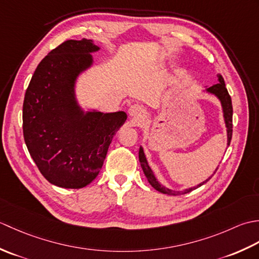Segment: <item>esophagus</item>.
<instances>
[{
    "instance_id": "obj_1",
    "label": "esophagus",
    "mask_w": 259,
    "mask_h": 259,
    "mask_svg": "<svg viewBox=\"0 0 259 259\" xmlns=\"http://www.w3.org/2000/svg\"><path fill=\"white\" fill-rule=\"evenodd\" d=\"M128 113L131 118L140 119L144 115V109H142L139 104H133L128 110Z\"/></svg>"
}]
</instances>
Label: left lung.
I'll list each match as a JSON object with an SVG mask.
<instances>
[{
	"label": "left lung",
	"instance_id": "1",
	"mask_svg": "<svg viewBox=\"0 0 259 259\" xmlns=\"http://www.w3.org/2000/svg\"><path fill=\"white\" fill-rule=\"evenodd\" d=\"M217 80H218V83L213 84L209 88H206L205 90H202V92H206L209 93V95H212L216 97L219 102H221V106H222V110H223V117H224V121H225V126H226V133H227V146L230 145V140H232V135H233V106H232V98H230L229 93L226 89V85H225V81L223 79V76L221 74H217ZM139 161L141 164V168L144 170V174L147 177V180L149 181V184L155 188L156 190L162 192V194H167V195H172V196H178V195H185V194H188L191 190H195L197 188H199L200 186H202L203 184H206L207 181L210 179L213 174L217 171L218 167L214 170L213 174L211 176H209V177L203 180L202 183L198 184L197 186L194 187H190V188H186L183 190H174V189H170L168 187L163 186L162 184H160L158 181V179L156 178L155 174H153L152 169L150 168L149 163H148L147 160V157L145 155V151H144V148L142 146H140V149H139Z\"/></svg>",
	"mask_w": 259,
	"mask_h": 259
}]
</instances>
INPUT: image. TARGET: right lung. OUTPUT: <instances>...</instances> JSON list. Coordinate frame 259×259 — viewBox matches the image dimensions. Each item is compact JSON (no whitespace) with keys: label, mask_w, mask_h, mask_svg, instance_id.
I'll return each instance as SVG.
<instances>
[{"label":"right lung","mask_w":259,"mask_h":259,"mask_svg":"<svg viewBox=\"0 0 259 259\" xmlns=\"http://www.w3.org/2000/svg\"><path fill=\"white\" fill-rule=\"evenodd\" d=\"M92 40H69L38 63L23 102V135L30 155L49 183L68 189L91 184L100 172L124 111L83 108L75 93L79 76L99 52Z\"/></svg>","instance_id":"1"}]
</instances>
